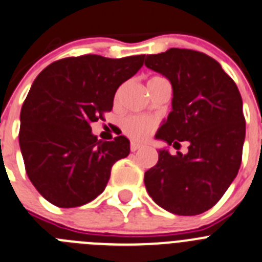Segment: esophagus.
<instances>
[{
  "mask_svg": "<svg viewBox=\"0 0 262 262\" xmlns=\"http://www.w3.org/2000/svg\"><path fill=\"white\" fill-rule=\"evenodd\" d=\"M141 147H142V145H140V143H136V142L130 143V151H137V150H140Z\"/></svg>",
  "mask_w": 262,
  "mask_h": 262,
  "instance_id": "esophagus-1",
  "label": "esophagus"
}]
</instances>
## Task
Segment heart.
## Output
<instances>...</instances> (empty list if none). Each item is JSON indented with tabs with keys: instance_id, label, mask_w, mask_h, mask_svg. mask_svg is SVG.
<instances>
[{
	"instance_id": "1",
	"label": "heart",
	"mask_w": 262,
	"mask_h": 262,
	"mask_svg": "<svg viewBox=\"0 0 262 262\" xmlns=\"http://www.w3.org/2000/svg\"><path fill=\"white\" fill-rule=\"evenodd\" d=\"M157 128L158 121L154 117L150 116L132 115V116H126L121 120V129L124 134L136 141H145L154 133Z\"/></svg>"
}]
</instances>
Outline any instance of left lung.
Masks as SVG:
<instances>
[{"label":"left lung","instance_id":"8db88e82","mask_svg":"<svg viewBox=\"0 0 262 262\" xmlns=\"http://www.w3.org/2000/svg\"><path fill=\"white\" fill-rule=\"evenodd\" d=\"M145 65L169 79L172 111L157 138L188 152L160 150L158 163L145 172L147 193L178 215H197L222 199L236 178L246 138L243 100L221 63L192 49L169 48L147 55Z\"/></svg>","mask_w":262,"mask_h":262}]
</instances>
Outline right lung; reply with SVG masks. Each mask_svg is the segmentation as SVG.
<instances>
[{
	"label": "right lung",
	"mask_w": 262,
	"mask_h": 262,
	"mask_svg": "<svg viewBox=\"0 0 262 262\" xmlns=\"http://www.w3.org/2000/svg\"><path fill=\"white\" fill-rule=\"evenodd\" d=\"M145 55H82L52 62L36 77L20 111L19 146L28 179L47 201L77 207L107 187L112 166L130 151L124 136L98 141L91 122L112 111L117 89Z\"/></svg>",
	"instance_id": "add662e5"
}]
</instances>
